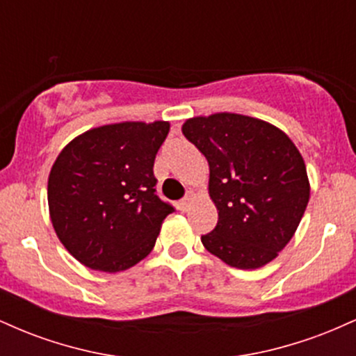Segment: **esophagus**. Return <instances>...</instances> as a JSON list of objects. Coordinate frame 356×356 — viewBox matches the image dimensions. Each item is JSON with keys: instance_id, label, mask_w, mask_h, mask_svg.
Listing matches in <instances>:
<instances>
[{"instance_id": "esophagus-1", "label": "esophagus", "mask_w": 356, "mask_h": 356, "mask_svg": "<svg viewBox=\"0 0 356 356\" xmlns=\"http://www.w3.org/2000/svg\"><path fill=\"white\" fill-rule=\"evenodd\" d=\"M192 201H194V197H192V194L189 192V194L186 195V197L182 199L181 202H179V209H181L182 212H186V211H189V207H191V204H192Z\"/></svg>"}]
</instances>
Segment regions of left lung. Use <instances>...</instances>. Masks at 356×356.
<instances>
[{
    "label": "left lung",
    "instance_id": "left-lung-1",
    "mask_svg": "<svg viewBox=\"0 0 356 356\" xmlns=\"http://www.w3.org/2000/svg\"><path fill=\"white\" fill-rule=\"evenodd\" d=\"M182 134L209 164L218 226L204 248L239 269L271 263L291 241L309 201L300 150L281 129L259 118L219 112L187 118Z\"/></svg>",
    "mask_w": 356,
    "mask_h": 356
}]
</instances>
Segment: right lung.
<instances>
[{
    "label": "right lung",
    "instance_id": "add662e5",
    "mask_svg": "<svg viewBox=\"0 0 356 356\" xmlns=\"http://www.w3.org/2000/svg\"><path fill=\"white\" fill-rule=\"evenodd\" d=\"M170 124L120 122L63 147L48 175L56 236L83 266L118 273L152 251L174 207L155 194L154 161Z\"/></svg>",
    "mask_w": 356,
    "mask_h": 356
}]
</instances>
